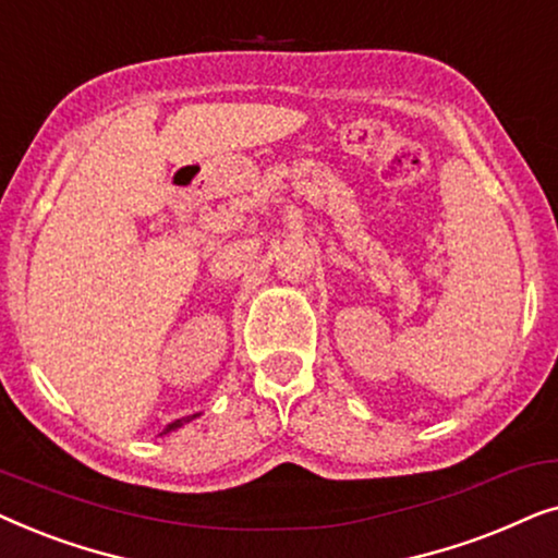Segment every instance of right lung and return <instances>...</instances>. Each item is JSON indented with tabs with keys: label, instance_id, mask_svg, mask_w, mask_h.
<instances>
[{
	"label": "right lung",
	"instance_id": "obj_1",
	"mask_svg": "<svg viewBox=\"0 0 558 558\" xmlns=\"http://www.w3.org/2000/svg\"><path fill=\"white\" fill-rule=\"evenodd\" d=\"M197 414H193V416H182V418H178V422H172L170 426H167V429H165V434L167 432H172V429H178V426H182V424H187L190 422V418H195Z\"/></svg>",
	"mask_w": 558,
	"mask_h": 558
}]
</instances>
